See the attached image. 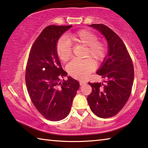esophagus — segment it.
<instances>
[{
	"instance_id": "1",
	"label": "esophagus",
	"mask_w": 148,
	"mask_h": 148,
	"mask_svg": "<svg viewBox=\"0 0 148 148\" xmlns=\"http://www.w3.org/2000/svg\"><path fill=\"white\" fill-rule=\"evenodd\" d=\"M84 84H86V82L85 81H79V85L80 86H82V85H84Z\"/></svg>"
}]
</instances>
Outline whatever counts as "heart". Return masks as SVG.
Returning a JSON list of instances; mask_svg holds the SVG:
<instances>
[{"label": "heart", "mask_w": 148, "mask_h": 148, "mask_svg": "<svg viewBox=\"0 0 148 148\" xmlns=\"http://www.w3.org/2000/svg\"><path fill=\"white\" fill-rule=\"evenodd\" d=\"M98 37L92 32L82 29L62 37L57 44V53L60 60L67 62L72 57L71 43L82 45L86 47L85 57L83 60H74L67 66V71L70 76L76 79H85L95 69V63L101 62L107 55L105 43L97 41Z\"/></svg>", "instance_id": "heart-1"}]
</instances>
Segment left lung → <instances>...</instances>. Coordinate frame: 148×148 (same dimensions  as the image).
Segmentation results:
<instances>
[{"mask_svg": "<svg viewBox=\"0 0 148 148\" xmlns=\"http://www.w3.org/2000/svg\"><path fill=\"white\" fill-rule=\"evenodd\" d=\"M107 41L108 51L96 72L105 83H90L92 92L88 102L93 113L100 118L113 116L123 109L132 91L134 77L132 59L123 41L112 29L103 24H91Z\"/></svg>", "mask_w": 148, "mask_h": 148, "instance_id": "1", "label": "left lung"}]
</instances>
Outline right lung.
Masks as SVG:
<instances>
[{
    "label": "right lung",
    "mask_w": 148,
    "mask_h": 148,
    "mask_svg": "<svg viewBox=\"0 0 148 148\" xmlns=\"http://www.w3.org/2000/svg\"><path fill=\"white\" fill-rule=\"evenodd\" d=\"M72 25H49L35 41L30 51L25 72V83L31 100L45 118L61 121L69 115L79 84L67 76L57 53V43Z\"/></svg>",
    "instance_id": "1"
}]
</instances>
